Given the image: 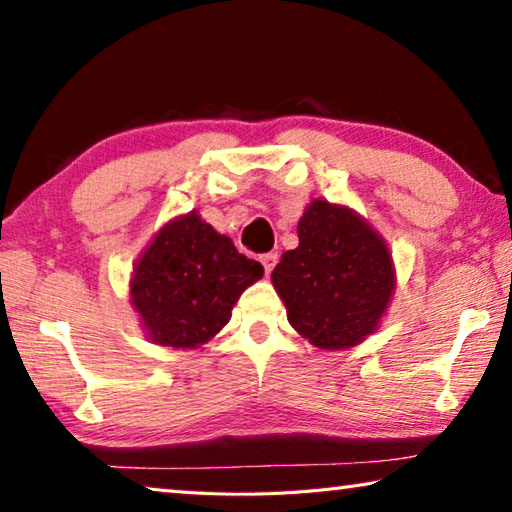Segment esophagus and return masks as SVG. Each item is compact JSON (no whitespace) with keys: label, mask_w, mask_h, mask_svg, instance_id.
<instances>
[{"label":"esophagus","mask_w":512,"mask_h":512,"mask_svg":"<svg viewBox=\"0 0 512 512\" xmlns=\"http://www.w3.org/2000/svg\"><path fill=\"white\" fill-rule=\"evenodd\" d=\"M259 262H262V266H264V273L271 275V271L277 264V253H266V255L259 257Z\"/></svg>","instance_id":"1"}]
</instances>
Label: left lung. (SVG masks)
Instances as JSON below:
<instances>
[{
	"mask_svg": "<svg viewBox=\"0 0 512 512\" xmlns=\"http://www.w3.org/2000/svg\"><path fill=\"white\" fill-rule=\"evenodd\" d=\"M271 280L291 327L320 350H348L375 334L395 293L384 237L348 205L314 198Z\"/></svg>",
	"mask_w": 512,
	"mask_h": 512,
	"instance_id": "8db88e82",
	"label": "left lung"
}]
</instances>
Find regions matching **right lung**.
Returning a JSON list of instances; mask_svg holds the SVG:
<instances>
[{
  "mask_svg": "<svg viewBox=\"0 0 512 512\" xmlns=\"http://www.w3.org/2000/svg\"><path fill=\"white\" fill-rule=\"evenodd\" d=\"M262 275V264L194 210L155 232L133 266L128 296L151 343L196 350L228 325L241 293Z\"/></svg>",
  "mask_w": 512,
  "mask_h": 512,
  "instance_id": "1",
  "label": "right lung"
}]
</instances>
